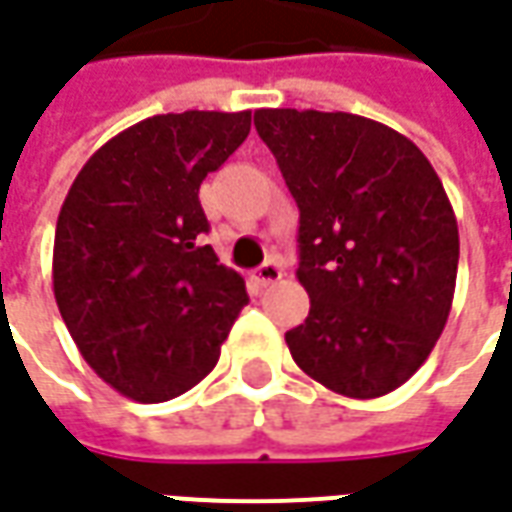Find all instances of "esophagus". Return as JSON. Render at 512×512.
Masks as SVG:
<instances>
[{
  "mask_svg": "<svg viewBox=\"0 0 512 512\" xmlns=\"http://www.w3.org/2000/svg\"><path fill=\"white\" fill-rule=\"evenodd\" d=\"M255 280L257 285H274L277 280H282V266L280 263H274V260H268V263H263V266L257 268L255 271Z\"/></svg>",
  "mask_w": 512,
  "mask_h": 512,
  "instance_id": "1",
  "label": "esophagus"
}]
</instances>
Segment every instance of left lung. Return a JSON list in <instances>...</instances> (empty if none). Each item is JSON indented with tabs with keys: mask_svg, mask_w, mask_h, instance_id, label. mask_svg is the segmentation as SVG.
Returning a JSON list of instances; mask_svg holds the SVG:
<instances>
[{
	"mask_svg": "<svg viewBox=\"0 0 512 512\" xmlns=\"http://www.w3.org/2000/svg\"><path fill=\"white\" fill-rule=\"evenodd\" d=\"M255 127L299 207L310 313L285 332L296 366L349 399L396 391L455 299L460 235L438 174L402 132L355 113L266 107Z\"/></svg>",
	"mask_w": 512,
	"mask_h": 512,
	"instance_id": "left-lung-1",
	"label": "left lung"
}]
</instances>
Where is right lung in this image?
Segmentation results:
<instances>
[{"instance_id": "1", "label": "right lung", "mask_w": 512, "mask_h": 512, "mask_svg": "<svg viewBox=\"0 0 512 512\" xmlns=\"http://www.w3.org/2000/svg\"><path fill=\"white\" fill-rule=\"evenodd\" d=\"M252 110H185L99 146L60 207L52 285L82 357L127 399L169 402L219 363L249 302L202 246L199 185L244 144Z\"/></svg>"}]
</instances>
